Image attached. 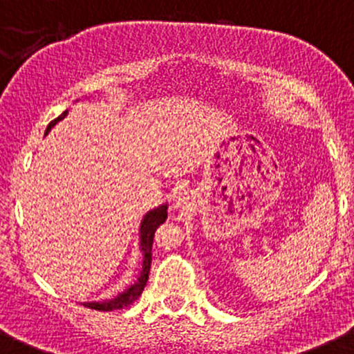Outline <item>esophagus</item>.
I'll return each mask as SVG.
<instances>
[{
    "label": "esophagus",
    "mask_w": 354,
    "mask_h": 354,
    "mask_svg": "<svg viewBox=\"0 0 354 354\" xmlns=\"http://www.w3.org/2000/svg\"><path fill=\"white\" fill-rule=\"evenodd\" d=\"M184 201H185L184 194H182V192H177V194L174 196V207H182L184 206Z\"/></svg>",
    "instance_id": "34e87169"
}]
</instances>
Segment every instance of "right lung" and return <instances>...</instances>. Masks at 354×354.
<instances>
[{
	"mask_svg": "<svg viewBox=\"0 0 354 354\" xmlns=\"http://www.w3.org/2000/svg\"><path fill=\"white\" fill-rule=\"evenodd\" d=\"M68 111H64L63 114L59 115L57 119H54L53 122L47 126L46 134L49 133L50 127L56 126L61 119L66 118ZM167 220V204L163 206L155 207V209L148 211L147 216L143 218L140 227V245H141V252H143V269L140 272V278L134 285H131L126 291L121 295H118L112 300H105V301H88V304H83L85 307L93 308V310L98 312H112V310H119V308H126L129 307L133 301H136L140 298V295L143 293L145 286H147L148 281V274H150V268H151V245H153V236H155L156 228Z\"/></svg>",
	"mask_w": 354,
	"mask_h": 354,
	"instance_id": "add662e5",
	"label": "right lung"
}]
</instances>
